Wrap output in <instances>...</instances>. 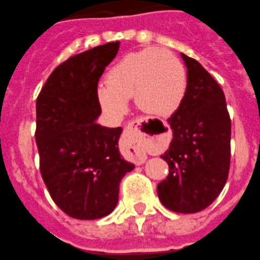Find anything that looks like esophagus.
Wrapping results in <instances>:
<instances>
[{
	"label": "esophagus",
	"mask_w": 260,
	"mask_h": 260,
	"mask_svg": "<svg viewBox=\"0 0 260 260\" xmlns=\"http://www.w3.org/2000/svg\"><path fill=\"white\" fill-rule=\"evenodd\" d=\"M142 122V119H136L124 128V138L138 164L146 160V150L150 141V135L145 132Z\"/></svg>",
	"instance_id": "esophagus-1"
}]
</instances>
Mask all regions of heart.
<instances>
[{
	"mask_svg": "<svg viewBox=\"0 0 260 260\" xmlns=\"http://www.w3.org/2000/svg\"><path fill=\"white\" fill-rule=\"evenodd\" d=\"M107 84L98 86L96 98L109 114H122L133 96L141 112L169 117L179 109L185 96L186 72L173 53L145 48L124 55L110 67Z\"/></svg>",
	"mask_w": 260,
	"mask_h": 260,
	"instance_id": "1",
	"label": "heart"
}]
</instances>
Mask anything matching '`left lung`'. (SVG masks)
Instances as JSON below:
<instances>
[{
  "label": "left lung",
  "mask_w": 260,
  "mask_h": 260,
  "mask_svg": "<svg viewBox=\"0 0 260 260\" xmlns=\"http://www.w3.org/2000/svg\"><path fill=\"white\" fill-rule=\"evenodd\" d=\"M186 91L169 118L173 140L161 158L169 175L157 194L168 210L196 213L207 208L225 186L230 169L231 120L225 94L201 63L181 53Z\"/></svg>",
  "instance_id": "obj_1"
}]
</instances>
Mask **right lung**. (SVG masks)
<instances>
[{
    "label": "right lung",
    "mask_w": 260,
    "mask_h": 260,
    "mask_svg": "<svg viewBox=\"0 0 260 260\" xmlns=\"http://www.w3.org/2000/svg\"><path fill=\"white\" fill-rule=\"evenodd\" d=\"M119 42L69 58L50 74L37 99L40 173L55 205L77 220L113 212L119 184L135 165L118 148L122 128L98 124V82Z\"/></svg>",
    "instance_id": "right-lung-1"
}]
</instances>
